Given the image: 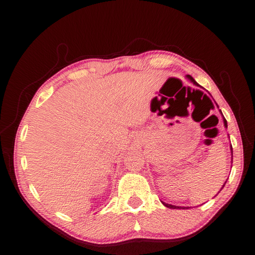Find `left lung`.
<instances>
[{
	"label": "left lung",
	"mask_w": 255,
	"mask_h": 255,
	"mask_svg": "<svg viewBox=\"0 0 255 255\" xmlns=\"http://www.w3.org/2000/svg\"><path fill=\"white\" fill-rule=\"evenodd\" d=\"M186 78L187 79H189L190 81H191V82L192 83H193L194 85H196V86H199V84L198 83H196V81L193 79V78H192V76L191 75H186ZM221 114H222V112H221ZM223 123H224V127L225 128H228V122H227V120H225L224 119V117H223ZM231 152H232V157H233V151H232V145H231ZM228 181V180H227ZM227 181H225L224 182V184H223V186L222 187H221V190H222L223 189V187H224V185H225V183H227ZM220 190V191H221ZM219 193H220V192H219ZM161 202H162V201H161ZM162 204L163 205H164V206H166V208H169V209H182V210H185V209H190V206H176V205H172V204H169V203H165V202H162Z\"/></svg>",
	"instance_id": "1"
}]
</instances>
